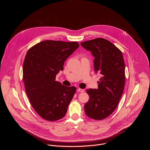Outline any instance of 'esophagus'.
Masks as SVG:
<instances>
[{"label": "esophagus", "mask_w": 150, "mask_h": 150, "mask_svg": "<svg viewBox=\"0 0 150 150\" xmlns=\"http://www.w3.org/2000/svg\"><path fill=\"white\" fill-rule=\"evenodd\" d=\"M77 91H78V92H84L85 91V90L83 89L78 88V89H77Z\"/></svg>", "instance_id": "esophagus-1"}]
</instances>
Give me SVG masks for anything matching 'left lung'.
I'll return each instance as SVG.
<instances>
[{
	"label": "left lung",
	"instance_id": "1",
	"mask_svg": "<svg viewBox=\"0 0 150 150\" xmlns=\"http://www.w3.org/2000/svg\"><path fill=\"white\" fill-rule=\"evenodd\" d=\"M94 57L95 71L102 75L98 89H89V100L84 105L86 115L101 120L111 114L119 103L123 93L125 81V63L122 52L103 38L81 43Z\"/></svg>",
	"mask_w": 150,
	"mask_h": 150
}]
</instances>
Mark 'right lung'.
I'll return each mask as SVG.
<instances>
[{
  "label": "right lung",
  "instance_id": "right-lung-1",
  "mask_svg": "<svg viewBox=\"0 0 150 150\" xmlns=\"http://www.w3.org/2000/svg\"><path fill=\"white\" fill-rule=\"evenodd\" d=\"M79 47L76 42L45 40L28 51L23 64V80L32 106L43 119L62 118L76 92L75 86L55 81L66 59Z\"/></svg>",
  "mask_w": 150,
  "mask_h": 150
}]
</instances>
